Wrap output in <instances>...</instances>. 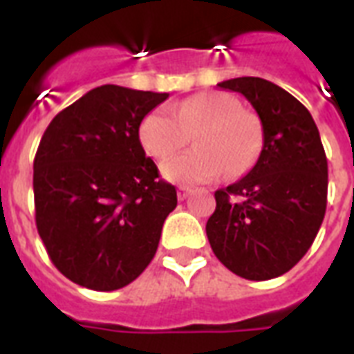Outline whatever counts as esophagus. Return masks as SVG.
Masks as SVG:
<instances>
[{
    "instance_id": "obj_1",
    "label": "esophagus",
    "mask_w": 354,
    "mask_h": 354,
    "mask_svg": "<svg viewBox=\"0 0 354 354\" xmlns=\"http://www.w3.org/2000/svg\"><path fill=\"white\" fill-rule=\"evenodd\" d=\"M191 193H193V189L187 187V185H182V187H178V200H185Z\"/></svg>"
}]
</instances>
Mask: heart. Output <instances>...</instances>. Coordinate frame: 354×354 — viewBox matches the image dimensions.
<instances>
[{
	"label": "heart",
	"instance_id": "obj_1",
	"mask_svg": "<svg viewBox=\"0 0 354 354\" xmlns=\"http://www.w3.org/2000/svg\"><path fill=\"white\" fill-rule=\"evenodd\" d=\"M193 134L196 149L161 165L169 182L204 183L222 176H241L255 163L263 128L257 115L221 91L196 93L171 110L156 108L139 124V141L156 160H167L185 147Z\"/></svg>",
	"mask_w": 354,
	"mask_h": 354
}]
</instances>
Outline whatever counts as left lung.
I'll return each instance as SVG.
<instances>
[{"label": "left lung", "mask_w": 354, "mask_h": 354, "mask_svg": "<svg viewBox=\"0 0 354 354\" xmlns=\"http://www.w3.org/2000/svg\"><path fill=\"white\" fill-rule=\"evenodd\" d=\"M216 86L246 97L263 124V149L246 176L216 191L205 233L233 274L274 279L299 263L324 222V145L310 112L274 82L239 77Z\"/></svg>", "instance_id": "left-lung-1"}]
</instances>
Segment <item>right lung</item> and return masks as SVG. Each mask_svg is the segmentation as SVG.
I'll use <instances>...</instances> for the list:
<instances>
[{
    "instance_id": "add662e5",
    "label": "right lung",
    "mask_w": 354,
    "mask_h": 354,
    "mask_svg": "<svg viewBox=\"0 0 354 354\" xmlns=\"http://www.w3.org/2000/svg\"><path fill=\"white\" fill-rule=\"evenodd\" d=\"M169 93L93 88L55 115L35 158L36 227L53 264L91 290L141 275L178 204L139 141V124Z\"/></svg>"
}]
</instances>
